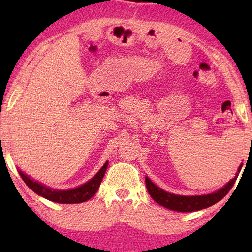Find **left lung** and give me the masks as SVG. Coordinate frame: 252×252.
<instances>
[{"label":"left lung","mask_w":252,"mask_h":252,"mask_svg":"<svg viewBox=\"0 0 252 252\" xmlns=\"http://www.w3.org/2000/svg\"><path fill=\"white\" fill-rule=\"evenodd\" d=\"M241 167H242V165L239 167L237 172L241 171ZM237 177L239 175L236 174L234 179H232L225 187L219 189L218 191L202 196H180L170 194V192L165 191L163 189L158 188L156 185H154L149 178H146V186L148 192H149L154 201H156L159 205L178 212H191L209 208V206L219 202L220 199H222L227 195V192L232 189Z\"/></svg>","instance_id":"1"}]
</instances>
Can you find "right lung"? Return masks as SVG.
Listing matches in <instances>:
<instances>
[{
	"label": "right lung",
	"mask_w": 252,
	"mask_h": 252,
	"mask_svg": "<svg viewBox=\"0 0 252 252\" xmlns=\"http://www.w3.org/2000/svg\"><path fill=\"white\" fill-rule=\"evenodd\" d=\"M106 167H108V161L103 165V167L96 173L94 178L86 182L85 185L80 186V187L71 189V190H55V189L47 188L46 186L30 179L22 171H19V175L22 177L24 182L37 195L42 196V197L49 199L51 202L61 203V204H75V203L88 201L96 194L102 182V179L105 174Z\"/></svg>",
	"instance_id": "right-lung-1"
}]
</instances>
